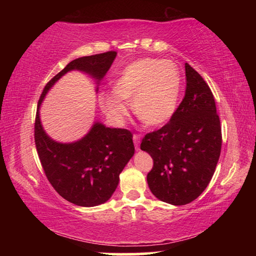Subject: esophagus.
<instances>
[{"mask_svg":"<svg viewBox=\"0 0 256 256\" xmlns=\"http://www.w3.org/2000/svg\"><path fill=\"white\" fill-rule=\"evenodd\" d=\"M140 138H141L140 134H133V142L136 150L140 149Z\"/></svg>","mask_w":256,"mask_h":256,"instance_id":"34e87169","label":"esophagus"}]
</instances>
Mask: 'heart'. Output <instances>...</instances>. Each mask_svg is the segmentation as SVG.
I'll return each instance as SVG.
<instances>
[{"label": "heart", "mask_w": 256, "mask_h": 256, "mask_svg": "<svg viewBox=\"0 0 256 256\" xmlns=\"http://www.w3.org/2000/svg\"><path fill=\"white\" fill-rule=\"evenodd\" d=\"M182 86L180 71L170 60L140 58L118 73L112 92L102 96L104 110L112 120L128 115L124 102H132L134 114L146 126H160L172 118Z\"/></svg>", "instance_id": "obj_1"}]
</instances>
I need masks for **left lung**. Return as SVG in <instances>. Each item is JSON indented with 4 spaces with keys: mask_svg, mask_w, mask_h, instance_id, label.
<instances>
[{
    "mask_svg": "<svg viewBox=\"0 0 256 256\" xmlns=\"http://www.w3.org/2000/svg\"><path fill=\"white\" fill-rule=\"evenodd\" d=\"M186 90L170 122L146 133L141 149L154 159L146 180L160 201L184 206L196 200L214 176L222 151L214 97L203 78L185 63Z\"/></svg>",
    "mask_w": 256,
    "mask_h": 256,
    "instance_id": "obj_1",
    "label": "left lung"
}]
</instances>
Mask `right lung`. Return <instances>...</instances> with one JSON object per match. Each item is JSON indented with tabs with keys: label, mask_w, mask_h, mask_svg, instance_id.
<instances>
[{
	"label": "right lung",
	"mask_w": 256,
	"mask_h": 256,
	"mask_svg": "<svg viewBox=\"0 0 256 256\" xmlns=\"http://www.w3.org/2000/svg\"><path fill=\"white\" fill-rule=\"evenodd\" d=\"M116 52L73 60L47 82L38 108L50 88L71 70H80L102 80ZM133 134L126 128H110L94 123L89 133L73 144H58L42 128L40 112L34 120V144L47 180L60 196L73 204L94 206L105 203L118 185L120 174L134 154Z\"/></svg>",
	"instance_id": "1"
}]
</instances>
